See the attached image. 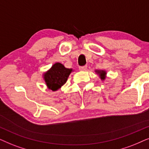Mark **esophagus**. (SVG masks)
<instances>
[{
  "label": "esophagus",
  "mask_w": 149,
  "mask_h": 149,
  "mask_svg": "<svg viewBox=\"0 0 149 149\" xmlns=\"http://www.w3.org/2000/svg\"><path fill=\"white\" fill-rule=\"evenodd\" d=\"M87 68V65H84V66H80L79 67V69H80V70L81 71H84L86 70Z\"/></svg>",
  "instance_id": "esophagus-1"
}]
</instances>
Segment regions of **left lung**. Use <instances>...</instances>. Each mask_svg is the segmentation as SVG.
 <instances>
[{"label":"left lung","mask_w":149,"mask_h":149,"mask_svg":"<svg viewBox=\"0 0 149 149\" xmlns=\"http://www.w3.org/2000/svg\"><path fill=\"white\" fill-rule=\"evenodd\" d=\"M95 71H96V72L99 75H100V78L102 80H104V79L106 78V71H103V70H97Z\"/></svg>","instance_id":"8db88e82"}]
</instances>
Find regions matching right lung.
<instances>
[{
	"label": "right lung",
	"mask_w": 149,
	"mask_h": 149,
	"mask_svg": "<svg viewBox=\"0 0 149 149\" xmlns=\"http://www.w3.org/2000/svg\"><path fill=\"white\" fill-rule=\"evenodd\" d=\"M71 71L72 69L65 68L60 63H55L43 75L47 88L53 91L58 90L65 84Z\"/></svg>",
	"instance_id": "1"
}]
</instances>
